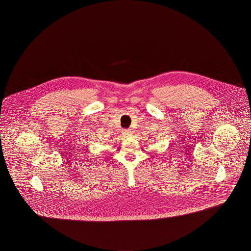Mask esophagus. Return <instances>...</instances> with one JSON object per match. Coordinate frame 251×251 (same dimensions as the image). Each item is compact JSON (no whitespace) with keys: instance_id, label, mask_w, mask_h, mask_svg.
<instances>
[{"instance_id":"esophagus-1","label":"esophagus","mask_w":251,"mask_h":251,"mask_svg":"<svg viewBox=\"0 0 251 251\" xmlns=\"http://www.w3.org/2000/svg\"><path fill=\"white\" fill-rule=\"evenodd\" d=\"M123 133L125 136H129V135H131V131L130 130H125L123 131Z\"/></svg>"}]
</instances>
